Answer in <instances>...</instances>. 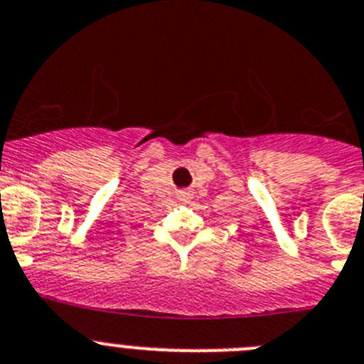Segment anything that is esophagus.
<instances>
[{
    "label": "esophagus",
    "mask_w": 364,
    "mask_h": 364,
    "mask_svg": "<svg viewBox=\"0 0 364 364\" xmlns=\"http://www.w3.org/2000/svg\"><path fill=\"white\" fill-rule=\"evenodd\" d=\"M178 198H179V201L188 203L190 199H192V192H190V190H179Z\"/></svg>",
    "instance_id": "obj_1"
}]
</instances>
